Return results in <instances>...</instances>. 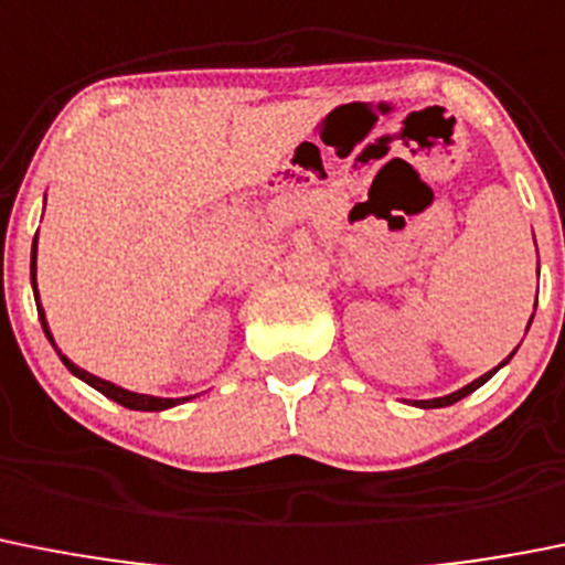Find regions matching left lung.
Instances as JSON below:
<instances>
[{
	"label": "left lung",
	"mask_w": 565,
	"mask_h": 565,
	"mask_svg": "<svg viewBox=\"0 0 565 565\" xmlns=\"http://www.w3.org/2000/svg\"><path fill=\"white\" fill-rule=\"evenodd\" d=\"M530 324H532V319H530ZM530 324H526V330H530ZM515 350H519V347H515ZM515 350H512L510 355H507V361L512 359V355H515ZM507 361H501L499 366H495V370H490V372H484L482 377H476V381H470L468 386H462V390H457V392H451V395H445V397H431V401H414L412 406H420V408H443V406H451V403H457V401H462V397H468L470 392H476L479 390V386L482 384H488L490 377L495 375V372L501 370V366L507 364Z\"/></svg>",
	"instance_id": "1"
}]
</instances>
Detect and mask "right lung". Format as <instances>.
I'll return each mask as SVG.
<instances>
[{
    "mask_svg": "<svg viewBox=\"0 0 565 565\" xmlns=\"http://www.w3.org/2000/svg\"><path fill=\"white\" fill-rule=\"evenodd\" d=\"M35 246H39V235L33 237V263H30V277H33V294H35V299H39V288H35V252H39V248H35ZM35 305H39L41 328H44L46 339L53 341V333H50V328H46V317H44V310H41V302H35ZM53 347H55V341H53ZM55 353L61 355L58 347H55ZM61 361H64V366L72 372V375L81 377V381H86V384H89V386H95V390L103 392V395H106L108 401L120 403V406H126V408H134V412H164V408L179 406V403L190 401V397H153V395H139V392H128V390H122V386L111 384V381H103V377H97V375H92V372L81 370V366L72 364V361L66 359V355H61Z\"/></svg>",
    "mask_w": 565,
    "mask_h": 565,
    "instance_id": "obj_1",
    "label": "right lung"
}]
</instances>
